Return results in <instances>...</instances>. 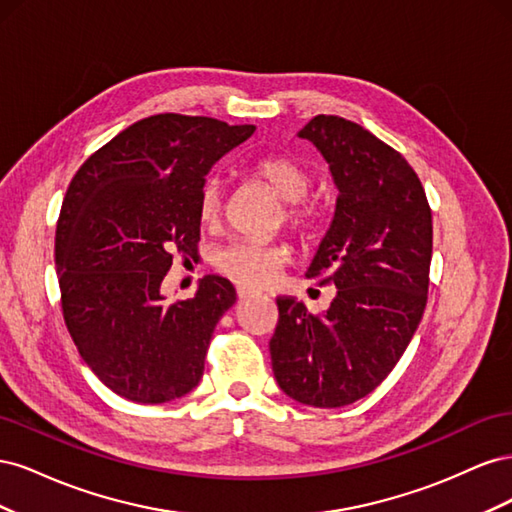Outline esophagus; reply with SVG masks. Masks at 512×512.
<instances>
[{
	"label": "esophagus",
	"instance_id": "obj_1",
	"mask_svg": "<svg viewBox=\"0 0 512 512\" xmlns=\"http://www.w3.org/2000/svg\"><path fill=\"white\" fill-rule=\"evenodd\" d=\"M254 294H256V290H252V288H247V286H237V297H239V299L254 297Z\"/></svg>",
	"mask_w": 512,
	"mask_h": 512
}]
</instances>
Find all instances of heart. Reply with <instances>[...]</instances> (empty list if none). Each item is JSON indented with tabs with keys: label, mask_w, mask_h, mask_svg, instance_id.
<instances>
[{
	"label": "heart",
	"mask_w": 512,
	"mask_h": 512,
	"mask_svg": "<svg viewBox=\"0 0 512 512\" xmlns=\"http://www.w3.org/2000/svg\"><path fill=\"white\" fill-rule=\"evenodd\" d=\"M252 175L282 198L277 224H286L299 235L314 230L320 218V205L307 190L312 173L294 158L265 156L252 164ZM224 209L220 179L209 177L198 192V218L203 224H215ZM288 262V247L282 243H262L239 239L215 254V267L243 286H265L273 282Z\"/></svg>",
	"instance_id": "1"
}]
</instances>
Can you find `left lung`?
Listing matches in <instances>:
<instances>
[{"mask_svg":"<svg viewBox=\"0 0 512 512\" xmlns=\"http://www.w3.org/2000/svg\"><path fill=\"white\" fill-rule=\"evenodd\" d=\"M329 162L335 215L307 277L335 286L324 314L277 297L269 342L280 389L299 404L342 408L391 374L423 318L433 247L423 183L399 151L359 123L316 115L299 132Z\"/></svg>","mask_w":512,"mask_h":512,"instance_id":"left-lung-1","label":"left lung"}]
</instances>
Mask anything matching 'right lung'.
Segmentation results:
<instances>
[{"instance_id": "1", "label": "right lung", "mask_w": 512, "mask_h": 512, "mask_svg": "<svg viewBox=\"0 0 512 512\" xmlns=\"http://www.w3.org/2000/svg\"><path fill=\"white\" fill-rule=\"evenodd\" d=\"M254 130L151 115L91 153L72 177L55 230L61 314L83 361L113 393L164 404L203 378L235 286L207 275L192 299L175 303L160 286L173 256L196 254L198 192L209 168Z\"/></svg>"}]
</instances>
